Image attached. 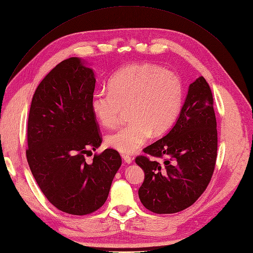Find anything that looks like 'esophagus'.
Instances as JSON below:
<instances>
[{
	"label": "esophagus",
	"instance_id": "esophagus-1",
	"mask_svg": "<svg viewBox=\"0 0 253 253\" xmlns=\"http://www.w3.org/2000/svg\"><path fill=\"white\" fill-rule=\"evenodd\" d=\"M122 158H123L124 162L126 164H128V165L132 164V162H133V158L131 156H129V155H126V154H122Z\"/></svg>",
	"mask_w": 253,
	"mask_h": 253
}]
</instances>
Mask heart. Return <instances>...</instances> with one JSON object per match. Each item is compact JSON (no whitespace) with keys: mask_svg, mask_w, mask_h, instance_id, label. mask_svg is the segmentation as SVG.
Wrapping results in <instances>:
<instances>
[{"mask_svg":"<svg viewBox=\"0 0 253 253\" xmlns=\"http://www.w3.org/2000/svg\"><path fill=\"white\" fill-rule=\"evenodd\" d=\"M108 89L94 94L90 110L104 127L116 125L124 110H128L130 121L106 137V144L122 153L136 152L151 134H165L181 109L179 79L153 64L123 67L111 79Z\"/></svg>","mask_w":253,"mask_h":253,"instance_id":"obj_1","label":"heart"}]
</instances>
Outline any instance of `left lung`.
<instances>
[{"label":"left lung","mask_w":253,"mask_h":253,"mask_svg":"<svg viewBox=\"0 0 253 253\" xmlns=\"http://www.w3.org/2000/svg\"><path fill=\"white\" fill-rule=\"evenodd\" d=\"M217 122L211 88L203 77L189 85L174 126L162 139L143 149L135 163L144 170L138 190L142 205L156 214H172L192 206L211 180L217 157Z\"/></svg>","instance_id":"8db88e82"}]
</instances>
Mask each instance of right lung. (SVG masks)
<instances>
[{
	"mask_svg": "<svg viewBox=\"0 0 253 253\" xmlns=\"http://www.w3.org/2000/svg\"><path fill=\"white\" fill-rule=\"evenodd\" d=\"M79 57L61 61L37 86L29 112L26 156L44 196L58 210L90 214L105 204L121 167L118 151L105 149L90 110L96 77Z\"/></svg>",
	"mask_w": 253,
	"mask_h": 253,
	"instance_id": "1",
	"label": "right lung"
}]
</instances>
